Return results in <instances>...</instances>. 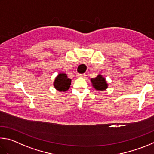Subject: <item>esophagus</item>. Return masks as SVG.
<instances>
[{"mask_svg":"<svg viewBox=\"0 0 154 154\" xmlns=\"http://www.w3.org/2000/svg\"><path fill=\"white\" fill-rule=\"evenodd\" d=\"M77 76L78 77H85V76H86V74H77Z\"/></svg>","mask_w":154,"mask_h":154,"instance_id":"1","label":"esophagus"}]
</instances>
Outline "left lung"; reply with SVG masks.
I'll use <instances>...</instances> for the list:
<instances>
[{
  "label": "left lung",
  "mask_w": 154,
  "mask_h": 154,
  "mask_svg": "<svg viewBox=\"0 0 154 154\" xmlns=\"http://www.w3.org/2000/svg\"><path fill=\"white\" fill-rule=\"evenodd\" d=\"M91 81L92 82L93 87L96 90L103 91L107 88V84L106 81V79L100 74L98 75L96 78L91 79Z\"/></svg>",
  "instance_id": "1"
}]
</instances>
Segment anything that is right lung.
Here are the masks:
<instances>
[{
  "label": "right lung",
  "mask_w": 154,
  "mask_h": 154,
  "mask_svg": "<svg viewBox=\"0 0 154 154\" xmlns=\"http://www.w3.org/2000/svg\"><path fill=\"white\" fill-rule=\"evenodd\" d=\"M71 85V79L67 78V74L64 73L59 74L54 82V87L59 91H66L69 89Z\"/></svg>",
  "instance_id": "add662e5"
}]
</instances>
